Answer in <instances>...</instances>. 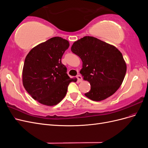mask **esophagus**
<instances>
[{"mask_svg":"<svg viewBox=\"0 0 148 148\" xmlns=\"http://www.w3.org/2000/svg\"><path fill=\"white\" fill-rule=\"evenodd\" d=\"M77 79H78V82H82V77L81 75H78L77 76Z\"/></svg>","mask_w":148,"mask_h":148,"instance_id":"obj_1","label":"esophagus"}]
</instances>
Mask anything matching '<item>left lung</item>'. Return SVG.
I'll return each instance as SVG.
<instances>
[{
	"instance_id": "8db88e82",
	"label": "left lung",
	"mask_w": 148,
	"mask_h": 148,
	"mask_svg": "<svg viewBox=\"0 0 148 148\" xmlns=\"http://www.w3.org/2000/svg\"><path fill=\"white\" fill-rule=\"evenodd\" d=\"M71 51L82 59L80 73L91 85L85 96L101 101L117 91L127 71L126 63L118 49L96 38L84 36L73 44Z\"/></svg>"
}]
</instances>
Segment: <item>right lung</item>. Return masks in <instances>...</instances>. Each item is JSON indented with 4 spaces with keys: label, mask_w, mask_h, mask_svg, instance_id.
Here are the masks:
<instances>
[{
    "label": "right lung",
    "mask_w": 148,
    "mask_h": 148,
    "mask_svg": "<svg viewBox=\"0 0 148 148\" xmlns=\"http://www.w3.org/2000/svg\"><path fill=\"white\" fill-rule=\"evenodd\" d=\"M69 42L53 37L33 47L26 56L22 73L23 86L31 96L42 104L52 106L65 96L70 82L61 59Z\"/></svg>",
    "instance_id": "1"
}]
</instances>
